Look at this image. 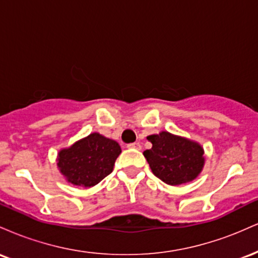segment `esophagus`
Masks as SVG:
<instances>
[{"mask_svg": "<svg viewBox=\"0 0 258 258\" xmlns=\"http://www.w3.org/2000/svg\"><path fill=\"white\" fill-rule=\"evenodd\" d=\"M127 147L132 148V149H137V150H139V149H141V148H142L141 143H138V142H135V143H130Z\"/></svg>", "mask_w": 258, "mask_h": 258, "instance_id": "34e87169", "label": "esophagus"}]
</instances>
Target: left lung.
I'll list each match as a JSON object with an SVG mask.
<instances>
[{
  "mask_svg": "<svg viewBox=\"0 0 258 258\" xmlns=\"http://www.w3.org/2000/svg\"><path fill=\"white\" fill-rule=\"evenodd\" d=\"M153 147L144 152L153 173L162 182L178 185L190 182L204 166V150L189 139L161 132L148 137Z\"/></svg>",
  "mask_w": 258,
  "mask_h": 258,
  "instance_id": "left-lung-1",
  "label": "left lung"
}]
</instances>
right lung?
<instances>
[{"mask_svg":"<svg viewBox=\"0 0 258 258\" xmlns=\"http://www.w3.org/2000/svg\"><path fill=\"white\" fill-rule=\"evenodd\" d=\"M119 143L99 133H92L58 154V166L68 182L88 188L112 172L120 155Z\"/></svg>","mask_w":258,"mask_h":258,"instance_id":"obj_1","label":"right lung"}]
</instances>
